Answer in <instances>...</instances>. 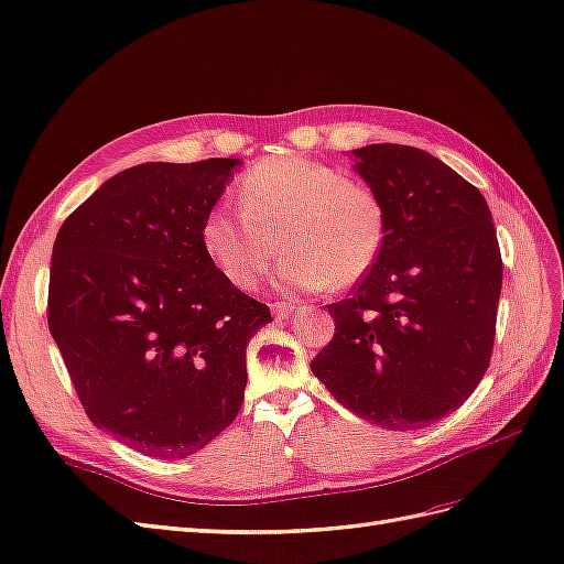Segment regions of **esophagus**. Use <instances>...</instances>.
<instances>
[{"label": "esophagus", "mask_w": 564, "mask_h": 564, "mask_svg": "<svg viewBox=\"0 0 564 564\" xmlns=\"http://www.w3.org/2000/svg\"><path fill=\"white\" fill-rule=\"evenodd\" d=\"M293 312H295V305H293V303H273V305H271V314H273V317H276V319H288Z\"/></svg>", "instance_id": "1"}]
</instances>
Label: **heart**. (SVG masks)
Returning <instances> with one entry per match:
<instances>
[{"label":"heart","mask_w":564,"mask_h":564,"mask_svg":"<svg viewBox=\"0 0 564 564\" xmlns=\"http://www.w3.org/2000/svg\"><path fill=\"white\" fill-rule=\"evenodd\" d=\"M238 204L204 216L202 245L240 291L264 279L279 242L288 250L279 269L285 291H322L368 276L387 240V212L372 187L297 155L247 170Z\"/></svg>","instance_id":"heart-1"}]
</instances>
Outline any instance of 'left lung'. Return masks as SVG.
<instances>
[{"label": "left lung", "instance_id": "8db88e82", "mask_svg": "<svg viewBox=\"0 0 564 564\" xmlns=\"http://www.w3.org/2000/svg\"><path fill=\"white\" fill-rule=\"evenodd\" d=\"M356 173L387 212V240L350 297L329 305L334 338L312 372L356 415L421 430L486 375L502 257L486 196L427 151L370 143Z\"/></svg>", "mask_w": 564, "mask_h": 564}]
</instances>
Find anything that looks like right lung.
<instances>
[{"label": "right lung", "mask_w": 564, "mask_h": 564, "mask_svg": "<svg viewBox=\"0 0 564 564\" xmlns=\"http://www.w3.org/2000/svg\"><path fill=\"white\" fill-rule=\"evenodd\" d=\"M238 159L141 163L62 223L47 324L90 423L147 456L185 459L238 415L267 305L206 254L202 220Z\"/></svg>", "instance_id": "1"}]
</instances>
